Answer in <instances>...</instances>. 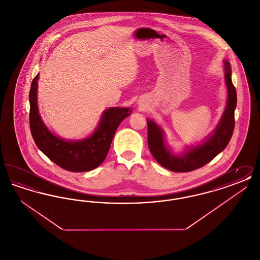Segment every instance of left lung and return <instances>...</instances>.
<instances>
[{
    "label": "left lung",
    "mask_w": 260,
    "mask_h": 260,
    "mask_svg": "<svg viewBox=\"0 0 260 260\" xmlns=\"http://www.w3.org/2000/svg\"><path fill=\"white\" fill-rule=\"evenodd\" d=\"M223 62L225 84L228 89L227 103L217 126L204 142L195 146H188L182 154L176 155L167 145L165 132L161 126L147 119L149 149L156 161L164 168L174 173H187L197 170L210 162L228 145L235 125L234 113L237 105V92L231 79L230 63L227 60Z\"/></svg>",
    "instance_id": "8db88e82"
}]
</instances>
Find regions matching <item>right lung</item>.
<instances>
[{
  "mask_svg": "<svg viewBox=\"0 0 260 260\" xmlns=\"http://www.w3.org/2000/svg\"><path fill=\"white\" fill-rule=\"evenodd\" d=\"M38 80L39 74L33 79L29 92L30 129L38 148L50 161L66 171L83 173L94 170L105 160L119 124L132 114V109L108 108L103 112L98 127L90 136L79 140H66L54 136L39 114Z\"/></svg>",
  "mask_w": 260,
  "mask_h": 260,
  "instance_id": "obj_1",
  "label": "right lung"
}]
</instances>
